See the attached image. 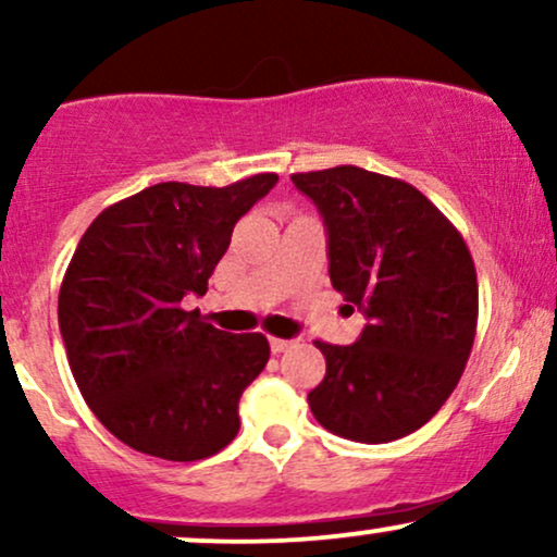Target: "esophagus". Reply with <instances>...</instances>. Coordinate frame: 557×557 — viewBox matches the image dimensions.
I'll list each match as a JSON object with an SVG mask.
<instances>
[{
  "instance_id": "esophagus-1",
  "label": "esophagus",
  "mask_w": 557,
  "mask_h": 557,
  "mask_svg": "<svg viewBox=\"0 0 557 557\" xmlns=\"http://www.w3.org/2000/svg\"><path fill=\"white\" fill-rule=\"evenodd\" d=\"M298 341H285V337H270V345H272V354H285L287 348H293Z\"/></svg>"
}]
</instances>
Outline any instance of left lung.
<instances>
[{
  "label": "left lung",
  "mask_w": 557,
  "mask_h": 557,
  "mask_svg": "<svg viewBox=\"0 0 557 557\" xmlns=\"http://www.w3.org/2000/svg\"><path fill=\"white\" fill-rule=\"evenodd\" d=\"M330 238V280L369 324L354 345L317 341L327 374L309 393L324 430L393 443L424 426L461 380L479 287L466 240L413 185L341 164L290 175Z\"/></svg>",
  "instance_id": "left-lung-1"
}]
</instances>
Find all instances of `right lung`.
<instances>
[{
	"label": "right lung",
	"mask_w": 557,
	"mask_h": 557,
	"mask_svg": "<svg viewBox=\"0 0 557 557\" xmlns=\"http://www.w3.org/2000/svg\"><path fill=\"white\" fill-rule=\"evenodd\" d=\"M277 183H157L88 225L60 287V332L83 400L120 443L201 461L233 443L238 400L270 361L261 332L230 335L185 311L203 296L235 222Z\"/></svg>",
	"instance_id": "1"
}]
</instances>
